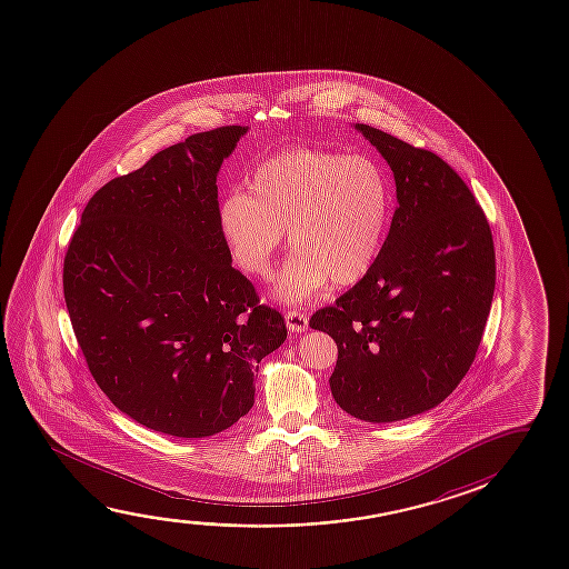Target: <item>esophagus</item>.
<instances>
[{"mask_svg": "<svg viewBox=\"0 0 569 569\" xmlns=\"http://www.w3.org/2000/svg\"><path fill=\"white\" fill-rule=\"evenodd\" d=\"M286 323H288V329L291 332H306L307 327H309V319L299 309H288L286 311Z\"/></svg>", "mask_w": 569, "mask_h": 569, "instance_id": "34e87169", "label": "esophagus"}]
</instances>
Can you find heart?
<instances>
[{
	"label": "heart",
	"instance_id": "obj_1",
	"mask_svg": "<svg viewBox=\"0 0 569 569\" xmlns=\"http://www.w3.org/2000/svg\"><path fill=\"white\" fill-rule=\"evenodd\" d=\"M390 219L382 167L362 153L332 156L309 148L276 153L253 169L246 194L220 204V237L246 276L266 278L276 253L296 248L276 293L289 303L331 280L347 288L367 276Z\"/></svg>",
	"mask_w": 569,
	"mask_h": 569
}]
</instances>
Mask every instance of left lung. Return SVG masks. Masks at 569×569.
Listing matches in <instances>:
<instances>
[{"instance_id":"obj_1","label":"left lung","mask_w":569,"mask_h":569,"mask_svg":"<svg viewBox=\"0 0 569 569\" xmlns=\"http://www.w3.org/2000/svg\"><path fill=\"white\" fill-rule=\"evenodd\" d=\"M392 169L398 207L367 276L311 317L339 359L332 398L386 423L443 402L471 368L497 266L489 222L453 167L428 149L357 123Z\"/></svg>"}]
</instances>
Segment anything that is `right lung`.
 Masks as SVG:
<instances>
[{
	"instance_id": "obj_1",
	"label": "right lung",
	"mask_w": 569,
	"mask_h": 569,
	"mask_svg": "<svg viewBox=\"0 0 569 569\" xmlns=\"http://www.w3.org/2000/svg\"><path fill=\"white\" fill-rule=\"evenodd\" d=\"M246 131L192 133L108 181L64 253L90 375L131 420L176 438H209L246 416L258 362L288 337L220 237L217 176Z\"/></svg>"
}]
</instances>
